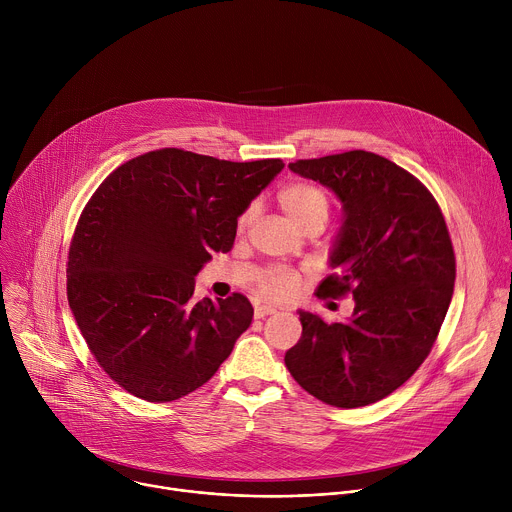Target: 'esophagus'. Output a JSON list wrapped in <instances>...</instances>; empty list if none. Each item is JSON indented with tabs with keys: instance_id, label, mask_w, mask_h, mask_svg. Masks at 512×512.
<instances>
[{
	"instance_id": "1",
	"label": "esophagus",
	"mask_w": 512,
	"mask_h": 512,
	"mask_svg": "<svg viewBox=\"0 0 512 512\" xmlns=\"http://www.w3.org/2000/svg\"><path fill=\"white\" fill-rule=\"evenodd\" d=\"M275 312L277 310L271 308V306H255V318H265V316H271Z\"/></svg>"
}]
</instances>
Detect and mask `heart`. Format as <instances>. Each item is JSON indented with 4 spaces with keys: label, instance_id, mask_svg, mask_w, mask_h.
Wrapping results in <instances>:
<instances>
[{
    "label": "heart",
    "instance_id": "1",
    "mask_svg": "<svg viewBox=\"0 0 512 512\" xmlns=\"http://www.w3.org/2000/svg\"><path fill=\"white\" fill-rule=\"evenodd\" d=\"M279 204L285 216L289 218V223L296 229H302L314 221L326 223L328 210H330V198L326 190L310 182H298L283 188L279 194ZM253 214H255V208L249 206L241 214L239 225L245 227L253 218ZM296 287H298V275L281 267L267 269L257 279V291L263 298H269V300L287 298L294 294Z\"/></svg>",
    "mask_w": 512,
    "mask_h": 512
}]
</instances>
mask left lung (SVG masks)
Wrapping results in <instances>:
<instances>
[{
    "label": "left lung",
    "mask_w": 512,
    "mask_h": 512,
    "mask_svg": "<svg viewBox=\"0 0 512 512\" xmlns=\"http://www.w3.org/2000/svg\"><path fill=\"white\" fill-rule=\"evenodd\" d=\"M289 170L342 202V227L318 298L352 294L346 322L300 310L302 338L285 367L316 399L354 409L399 389L429 354L454 294L456 257L444 214L407 170L371 152L298 160Z\"/></svg>",
    "instance_id": "obj_1"
}]
</instances>
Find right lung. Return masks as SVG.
Returning <instances> with one entry per match:
<instances>
[{
    "label": "right lung",
    "mask_w": 512,
    "mask_h": 512,
    "mask_svg": "<svg viewBox=\"0 0 512 512\" xmlns=\"http://www.w3.org/2000/svg\"><path fill=\"white\" fill-rule=\"evenodd\" d=\"M283 166L166 148L121 164L91 196L68 249V306L127 393L168 403L196 391L251 326L243 294L194 302V277L231 251L237 218Z\"/></svg>",
    "instance_id": "add662e5"
}]
</instances>
